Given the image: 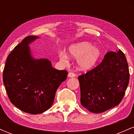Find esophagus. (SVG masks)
I'll return each instance as SVG.
<instances>
[{
	"instance_id": "obj_1",
	"label": "esophagus",
	"mask_w": 134,
	"mask_h": 134,
	"mask_svg": "<svg viewBox=\"0 0 134 134\" xmlns=\"http://www.w3.org/2000/svg\"><path fill=\"white\" fill-rule=\"evenodd\" d=\"M68 77H76V74L73 72H69L68 74Z\"/></svg>"
}]
</instances>
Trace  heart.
Segmentation results:
<instances>
[{
    "label": "heart",
    "instance_id": "obj_1",
    "mask_svg": "<svg viewBox=\"0 0 134 134\" xmlns=\"http://www.w3.org/2000/svg\"><path fill=\"white\" fill-rule=\"evenodd\" d=\"M101 54V50L97 47H93L87 41H82L71 44L69 48V55L72 58H77V66L80 70H87L96 65ZM61 60L65 62L68 58L65 52L59 55Z\"/></svg>",
    "mask_w": 134,
    "mask_h": 134
}]
</instances>
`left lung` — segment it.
Instances as JSON below:
<instances>
[{"instance_id": "obj_1", "label": "left lung", "mask_w": 134, "mask_h": 134, "mask_svg": "<svg viewBox=\"0 0 134 134\" xmlns=\"http://www.w3.org/2000/svg\"><path fill=\"white\" fill-rule=\"evenodd\" d=\"M129 78L124 53L120 50L108 52L99 65L78 77L81 104L94 113L116 107L125 95Z\"/></svg>"}]
</instances>
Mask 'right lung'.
<instances>
[{
	"label": "right lung",
	"instance_id": "right-lung-1",
	"mask_svg": "<svg viewBox=\"0 0 134 134\" xmlns=\"http://www.w3.org/2000/svg\"><path fill=\"white\" fill-rule=\"evenodd\" d=\"M39 38H24L8 55L3 72V82L10 102L33 115L43 113L52 107L57 90L68 74L53 68L47 58L33 57L29 45Z\"/></svg>",
	"mask_w": 134,
	"mask_h": 134
}]
</instances>
